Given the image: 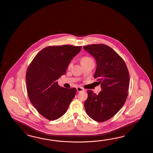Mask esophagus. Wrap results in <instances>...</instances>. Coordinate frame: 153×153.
<instances>
[{
  "instance_id": "obj_1",
  "label": "esophagus",
  "mask_w": 153,
  "mask_h": 153,
  "mask_svg": "<svg viewBox=\"0 0 153 153\" xmlns=\"http://www.w3.org/2000/svg\"><path fill=\"white\" fill-rule=\"evenodd\" d=\"M77 92H81V91H84V89L83 88H82L79 87V88H77Z\"/></svg>"
}]
</instances>
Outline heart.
Instances as JSON below:
<instances>
[{
	"mask_svg": "<svg viewBox=\"0 0 153 153\" xmlns=\"http://www.w3.org/2000/svg\"><path fill=\"white\" fill-rule=\"evenodd\" d=\"M91 58H90V57H88V56H85V57H83V58H82L81 62H85V61L91 60ZM71 65H72V63H70V66H71Z\"/></svg>",
	"mask_w": 153,
	"mask_h": 153,
	"instance_id": "b5f03b06",
	"label": "heart"
}]
</instances>
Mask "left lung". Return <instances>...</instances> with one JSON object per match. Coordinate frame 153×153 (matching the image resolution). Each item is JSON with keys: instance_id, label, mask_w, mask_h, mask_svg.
I'll return each instance as SVG.
<instances>
[{"instance_id": "obj_1", "label": "left lung", "mask_w": 153, "mask_h": 153, "mask_svg": "<svg viewBox=\"0 0 153 153\" xmlns=\"http://www.w3.org/2000/svg\"><path fill=\"white\" fill-rule=\"evenodd\" d=\"M95 59L94 78L101 84L97 95L88 90L84 106L86 113L95 121L102 122L111 118L125 103L128 96L130 76L125 62L111 47L104 44L83 46Z\"/></svg>"}]
</instances>
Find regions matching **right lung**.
<instances>
[{"label":"right lung","instance_id":"obj_1","mask_svg":"<svg viewBox=\"0 0 153 153\" xmlns=\"http://www.w3.org/2000/svg\"><path fill=\"white\" fill-rule=\"evenodd\" d=\"M81 46L65 45L46 47L28 67L26 79L29 99L37 111L49 120L64 115L77 91L60 87L57 80L67 71Z\"/></svg>","mask_w":153,"mask_h":153}]
</instances>
